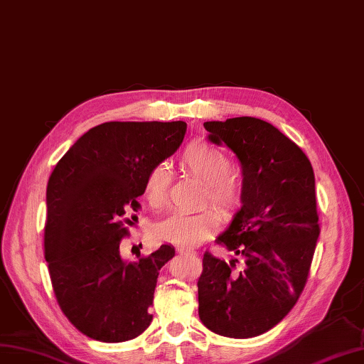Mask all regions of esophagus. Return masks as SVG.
I'll list each match as a JSON object with an SVG mask.
<instances>
[{
    "mask_svg": "<svg viewBox=\"0 0 364 364\" xmlns=\"http://www.w3.org/2000/svg\"><path fill=\"white\" fill-rule=\"evenodd\" d=\"M180 255H188V256H195L196 253L192 250V248H178Z\"/></svg>",
    "mask_w": 364,
    "mask_h": 364,
    "instance_id": "esophagus-1",
    "label": "esophagus"
}]
</instances>
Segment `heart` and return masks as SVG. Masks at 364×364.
I'll return each mask as SVG.
<instances>
[{
	"mask_svg": "<svg viewBox=\"0 0 364 364\" xmlns=\"http://www.w3.org/2000/svg\"><path fill=\"white\" fill-rule=\"evenodd\" d=\"M180 168L204 183L203 204L210 203L224 220L230 221L241 210L244 203V180L241 173L230 168L227 155L209 141H192L183 149L178 159ZM171 173L163 164L149 169L144 178V198L155 209H163L169 201ZM212 209L198 213H175L155 227L160 241L180 247H193L220 225V216Z\"/></svg>",
	"mask_w": 364,
	"mask_h": 364,
	"instance_id": "heart-1",
	"label": "heart"
}]
</instances>
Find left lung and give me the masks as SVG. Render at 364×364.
<instances>
[{
	"instance_id": "1",
	"label": "left lung",
	"mask_w": 364,
	"mask_h": 364,
	"mask_svg": "<svg viewBox=\"0 0 364 364\" xmlns=\"http://www.w3.org/2000/svg\"><path fill=\"white\" fill-rule=\"evenodd\" d=\"M204 128L241 161L244 203L216 240L236 257L203 256L198 313L215 334L250 338L276 326L306 285L320 235L314 171L293 140L261 119Z\"/></svg>"
}]
</instances>
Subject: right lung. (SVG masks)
Here are the masks:
<instances>
[{
  "label": "right lung",
  "mask_w": 364,
  "mask_h": 364,
  "mask_svg": "<svg viewBox=\"0 0 364 364\" xmlns=\"http://www.w3.org/2000/svg\"><path fill=\"white\" fill-rule=\"evenodd\" d=\"M184 122H107L85 132L47 184L44 255L62 313L82 334L120 343L151 321L171 245L129 262L122 240L137 220L146 173L180 148Z\"/></svg>",
  "instance_id": "add662e5"
}]
</instances>
